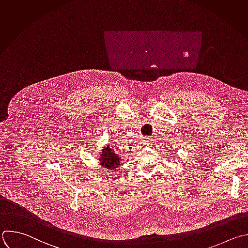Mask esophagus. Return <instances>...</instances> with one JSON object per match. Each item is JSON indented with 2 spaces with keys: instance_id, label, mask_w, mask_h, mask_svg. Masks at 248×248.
Returning a JSON list of instances; mask_svg holds the SVG:
<instances>
[{
  "instance_id": "1",
  "label": "esophagus",
  "mask_w": 248,
  "mask_h": 248,
  "mask_svg": "<svg viewBox=\"0 0 248 248\" xmlns=\"http://www.w3.org/2000/svg\"><path fill=\"white\" fill-rule=\"evenodd\" d=\"M151 143H152V139H151V138H145V144L149 145V144H151Z\"/></svg>"
}]
</instances>
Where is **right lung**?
<instances>
[{"label":"right lung","instance_id":"1","mask_svg":"<svg viewBox=\"0 0 248 248\" xmlns=\"http://www.w3.org/2000/svg\"><path fill=\"white\" fill-rule=\"evenodd\" d=\"M97 158L99 159L101 167L105 170L112 171V170H115L118 168H120L121 160L123 157L120 156V155L115 152L113 147L108 144L98 154Z\"/></svg>","mask_w":248,"mask_h":248}]
</instances>
